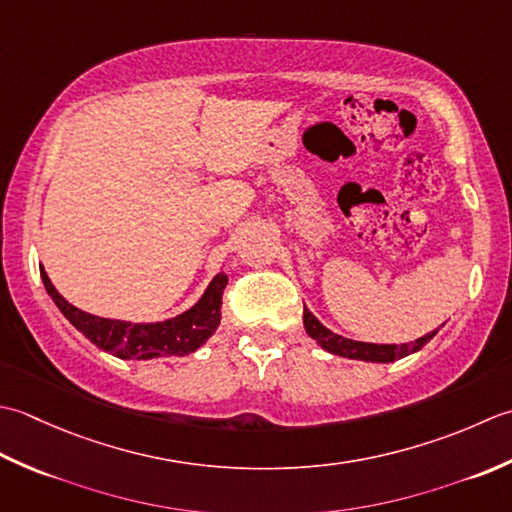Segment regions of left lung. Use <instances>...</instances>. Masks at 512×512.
<instances>
[{"mask_svg":"<svg viewBox=\"0 0 512 512\" xmlns=\"http://www.w3.org/2000/svg\"><path fill=\"white\" fill-rule=\"evenodd\" d=\"M302 322H305V329L309 336L314 338L322 349H327L329 353H336V356H342V358L367 360V362H393L398 358L409 356V353H413V351H420L424 344L437 333V329H435L409 344H371V342H358V340L342 338V336H338V333H333L327 327H322L318 318L311 314L307 307H305V311H302Z\"/></svg>","mask_w":512,"mask_h":512,"instance_id":"left-lung-1","label":"left lung"}]
</instances>
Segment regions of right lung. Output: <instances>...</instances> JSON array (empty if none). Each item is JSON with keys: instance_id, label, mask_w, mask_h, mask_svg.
<instances>
[{"instance_id": "obj_1", "label": "right lung", "mask_w": 512, "mask_h": 512, "mask_svg": "<svg viewBox=\"0 0 512 512\" xmlns=\"http://www.w3.org/2000/svg\"><path fill=\"white\" fill-rule=\"evenodd\" d=\"M41 280H44L46 291L55 300L61 314H64L72 325H75L90 342H95L99 349L112 353V356L123 360H150V358H168V356H187L196 351L201 344L216 331L221 322V305H223V289L227 287V276L218 274L207 287L203 298L196 302L192 309L172 320L163 322H123L86 314L52 287L44 267H39Z\"/></svg>"}]
</instances>
